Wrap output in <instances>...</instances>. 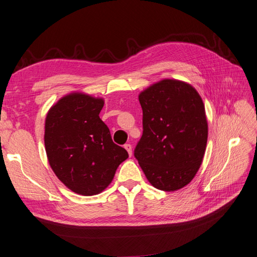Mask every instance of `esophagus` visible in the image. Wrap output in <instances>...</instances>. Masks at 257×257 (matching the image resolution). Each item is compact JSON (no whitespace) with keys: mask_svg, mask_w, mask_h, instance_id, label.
Wrapping results in <instances>:
<instances>
[{"mask_svg":"<svg viewBox=\"0 0 257 257\" xmlns=\"http://www.w3.org/2000/svg\"><path fill=\"white\" fill-rule=\"evenodd\" d=\"M124 149L127 151L128 155L132 156L133 155V151H132V146L130 145V143H126V145H124Z\"/></svg>","mask_w":257,"mask_h":257,"instance_id":"esophagus-1","label":"esophagus"}]
</instances>
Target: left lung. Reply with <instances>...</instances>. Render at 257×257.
I'll return each mask as SVG.
<instances>
[{
    "instance_id": "obj_1",
    "label": "left lung",
    "mask_w": 257,
    "mask_h": 257,
    "mask_svg": "<svg viewBox=\"0 0 257 257\" xmlns=\"http://www.w3.org/2000/svg\"><path fill=\"white\" fill-rule=\"evenodd\" d=\"M143 133L134 155L154 188L177 191L198 172L208 141L200 95L191 84L163 79L139 94Z\"/></svg>"
}]
</instances>
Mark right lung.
<instances>
[{
	"instance_id": "right-lung-1",
	"label": "right lung",
	"mask_w": 257,
	"mask_h": 257,
	"mask_svg": "<svg viewBox=\"0 0 257 257\" xmlns=\"http://www.w3.org/2000/svg\"><path fill=\"white\" fill-rule=\"evenodd\" d=\"M102 98L70 93L51 106L45 119L44 143L50 168L61 182L79 195L104 191L127 152L115 145L99 117Z\"/></svg>"
}]
</instances>
